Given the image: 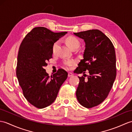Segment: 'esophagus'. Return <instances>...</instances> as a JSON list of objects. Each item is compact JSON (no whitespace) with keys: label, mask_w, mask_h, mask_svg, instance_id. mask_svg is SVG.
Returning a JSON list of instances; mask_svg holds the SVG:
<instances>
[{"label":"esophagus","mask_w":132,"mask_h":132,"mask_svg":"<svg viewBox=\"0 0 132 132\" xmlns=\"http://www.w3.org/2000/svg\"><path fill=\"white\" fill-rule=\"evenodd\" d=\"M73 75V73L71 72H68V76L69 77H71V76H72Z\"/></svg>","instance_id":"esophagus-1"}]
</instances>
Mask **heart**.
<instances>
[{"mask_svg": "<svg viewBox=\"0 0 132 132\" xmlns=\"http://www.w3.org/2000/svg\"><path fill=\"white\" fill-rule=\"evenodd\" d=\"M65 42L67 44L71 49L74 47H78V46L79 45V42L78 40V39L76 37H75V36H67L65 39ZM58 45H59V43H58V42H55L53 44V47H52V51H53V53H54V52L56 51ZM75 63V61L73 60H68L64 62V63H65V65L66 66H71L73 65Z\"/></svg>", "mask_w": 132, "mask_h": 132, "instance_id": "obj_1", "label": "heart"}]
</instances>
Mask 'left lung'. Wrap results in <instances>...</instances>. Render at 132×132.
<instances>
[{"instance_id":"1","label":"left lung","mask_w":132,"mask_h":132,"mask_svg":"<svg viewBox=\"0 0 132 132\" xmlns=\"http://www.w3.org/2000/svg\"><path fill=\"white\" fill-rule=\"evenodd\" d=\"M84 39L85 48L84 59L75 71L78 73L89 72L87 79L79 77L76 92L80 105L90 109L103 102L111 90L116 76V55L114 46L110 39L98 30L75 32Z\"/></svg>"}]
</instances>
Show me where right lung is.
<instances>
[{
	"mask_svg": "<svg viewBox=\"0 0 132 132\" xmlns=\"http://www.w3.org/2000/svg\"><path fill=\"white\" fill-rule=\"evenodd\" d=\"M66 33L53 32L44 27H34L20 46L16 75L24 97L36 108L51 105L67 78L68 73L62 69L51 77L44 69L52 58L53 44Z\"/></svg>",
	"mask_w": 132,
	"mask_h": 132,
	"instance_id": "right-lung-1",
	"label": "right lung"
}]
</instances>
